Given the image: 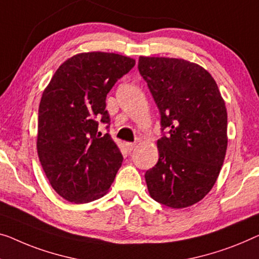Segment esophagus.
<instances>
[{"mask_svg":"<svg viewBox=\"0 0 259 259\" xmlns=\"http://www.w3.org/2000/svg\"><path fill=\"white\" fill-rule=\"evenodd\" d=\"M125 146H126V150L130 152V151H133L135 148H136V144H135V143H126Z\"/></svg>","mask_w":259,"mask_h":259,"instance_id":"obj_1","label":"esophagus"}]
</instances>
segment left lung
I'll return each mask as SVG.
<instances>
[{
  "label": "left lung",
  "instance_id": "obj_1",
  "mask_svg": "<svg viewBox=\"0 0 259 259\" xmlns=\"http://www.w3.org/2000/svg\"><path fill=\"white\" fill-rule=\"evenodd\" d=\"M143 79L161 115L159 159L145 173L153 200L186 208L213 188L226 157L227 108L213 76L185 59L140 57Z\"/></svg>",
  "mask_w": 259,
  "mask_h": 259
}]
</instances>
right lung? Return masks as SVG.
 Here are the masks:
<instances>
[{"mask_svg":"<svg viewBox=\"0 0 259 259\" xmlns=\"http://www.w3.org/2000/svg\"><path fill=\"white\" fill-rule=\"evenodd\" d=\"M133 58L83 52L68 58L53 74L38 109L37 152L46 178L61 198L87 203L107 194L122 165L109 134L106 98L135 66Z\"/></svg>","mask_w":259,"mask_h":259,"instance_id":"obj_1","label":"right lung"}]
</instances>
